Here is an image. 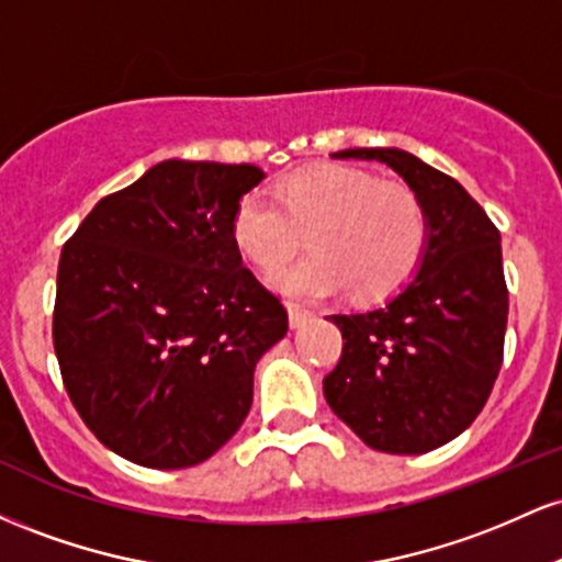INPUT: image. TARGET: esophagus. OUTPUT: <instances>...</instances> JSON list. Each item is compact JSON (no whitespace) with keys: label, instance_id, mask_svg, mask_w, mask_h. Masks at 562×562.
Listing matches in <instances>:
<instances>
[{"label":"esophagus","instance_id":"1","mask_svg":"<svg viewBox=\"0 0 562 562\" xmlns=\"http://www.w3.org/2000/svg\"><path fill=\"white\" fill-rule=\"evenodd\" d=\"M288 317H290V327H293V330H299V327L306 325L314 314L308 312V308L299 306V303H288Z\"/></svg>","mask_w":562,"mask_h":562}]
</instances>
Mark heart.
<instances>
[{"label": "heart", "mask_w": 562, "mask_h": 562, "mask_svg": "<svg viewBox=\"0 0 562 562\" xmlns=\"http://www.w3.org/2000/svg\"><path fill=\"white\" fill-rule=\"evenodd\" d=\"M229 232L237 250L263 272L288 261L306 235L312 254L269 277L280 293L325 299L348 288L353 299L380 301L420 269L428 214L402 182L353 166H319L282 179L274 200L245 192Z\"/></svg>", "instance_id": "b5f03b06"}]
</instances>
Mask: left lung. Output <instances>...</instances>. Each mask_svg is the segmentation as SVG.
I'll use <instances>...</instances> for the list:
<instances>
[{
	"mask_svg": "<svg viewBox=\"0 0 562 562\" xmlns=\"http://www.w3.org/2000/svg\"><path fill=\"white\" fill-rule=\"evenodd\" d=\"M333 158L391 166L423 200L428 248L389 301L333 314L344 353L325 378V398L367 447L425 454L479 417L499 375L507 327L499 229L465 187L412 153L357 147Z\"/></svg>",
	"mask_w": 562,
	"mask_h": 562,
	"instance_id": "8db88e82",
	"label": "left lung"
}]
</instances>
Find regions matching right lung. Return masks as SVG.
Segmentation results:
<instances>
[{
    "label": "right lung",
    "mask_w": 562,
    "mask_h": 562,
    "mask_svg": "<svg viewBox=\"0 0 562 562\" xmlns=\"http://www.w3.org/2000/svg\"><path fill=\"white\" fill-rule=\"evenodd\" d=\"M259 166L164 160L102 198L63 245L53 340L76 412L108 449L192 468L237 434L256 362L288 333L243 267L235 203Z\"/></svg>",
    "instance_id": "1"
}]
</instances>
